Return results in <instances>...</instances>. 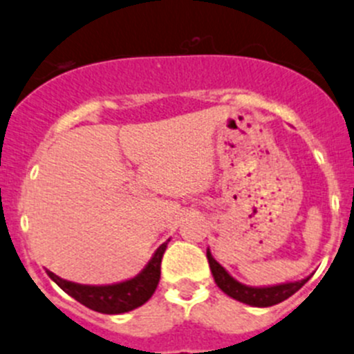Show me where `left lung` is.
<instances>
[{
    "instance_id": "obj_1",
    "label": "left lung",
    "mask_w": 354,
    "mask_h": 354,
    "mask_svg": "<svg viewBox=\"0 0 354 354\" xmlns=\"http://www.w3.org/2000/svg\"><path fill=\"white\" fill-rule=\"evenodd\" d=\"M207 261L209 266H211V273L214 277V282L226 296L233 297L235 301H240L243 304H249V306L256 308H268L273 304H279L282 301L289 299L292 294H296L304 283L310 280V277L303 280H296V282H283L277 283V286H245V283L239 282L236 279H233L221 264L212 257L211 250L207 249Z\"/></svg>"
}]
</instances>
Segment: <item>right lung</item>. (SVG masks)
<instances>
[{
    "label": "right lung",
    "instance_id": "obj_1",
    "mask_svg": "<svg viewBox=\"0 0 354 354\" xmlns=\"http://www.w3.org/2000/svg\"><path fill=\"white\" fill-rule=\"evenodd\" d=\"M167 242L157 247L153 256L150 257L145 268L138 275L122 280V282L107 283V286H84V283L60 279L50 270H46V273L64 292H67L77 303L84 304L90 310L104 315L128 313V311L145 304L156 292L160 280V261L167 249Z\"/></svg>",
    "mask_w": 354,
    "mask_h": 354
}]
</instances>
